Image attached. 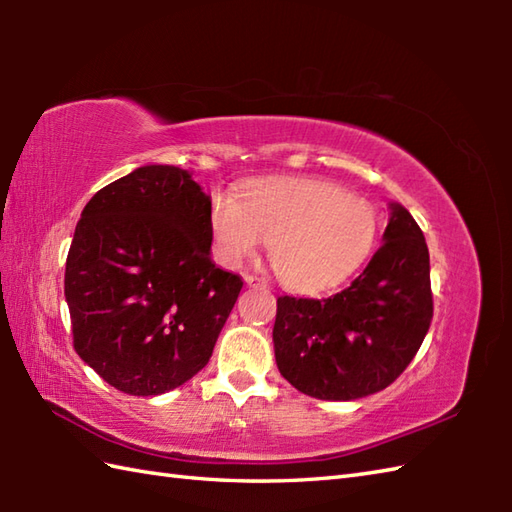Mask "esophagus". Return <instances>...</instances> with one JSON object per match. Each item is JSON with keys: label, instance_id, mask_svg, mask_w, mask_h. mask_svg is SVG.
Returning a JSON list of instances; mask_svg holds the SVG:
<instances>
[{"label": "esophagus", "instance_id": "obj_1", "mask_svg": "<svg viewBox=\"0 0 512 512\" xmlns=\"http://www.w3.org/2000/svg\"><path fill=\"white\" fill-rule=\"evenodd\" d=\"M244 281H246V286H253V288H259V286H266V279H262V277H257V275H246V277H244Z\"/></svg>", "mask_w": 512, "mask_h": 512}]
</instances>
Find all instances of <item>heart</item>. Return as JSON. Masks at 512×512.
<instances>
[{
	"label": "heart",
	"mask_w": 512,
	"mask_h": 512,
	"mask_svg": "<svg viewBox=\"0 0 512 512\" xmlns=\"http://www.w3.org/2000/svg\"><path fill=\"white\" fill-rule=\"evenodd\" d=\"M211 233L224 264L237 266L270 244V266L295 292L341 284L372 250L376 211L361 195L312 178L253 182L242 202L220 191L211 200Z\"/></svg>",
	"instance_id": "1"
}]
</instances>
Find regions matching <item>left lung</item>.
Listing matches in <instances>:
<instances>
[{
    "mask_svg": "<svg viewBox=\"0 0 512 512\" xmlns=\"http://www.w3.org/2000/svg\"><path fill=\"white\" fill-rule=\"evenodd\" d=\"M383 239L345 290L323 299H277V367L301 394L321 400L376 394L420 350L433 317L429 248L400 204H391Z\"/></svg>",
    "mask_w": 512,
    "mask_h": 512,
    "instance_id": "8db88e82",
    "label": "left lung"
}]
</instances>
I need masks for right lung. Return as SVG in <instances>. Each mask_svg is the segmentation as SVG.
<instances>
[{"label": "right lung", "instance_id": "add662e5", "mask_svg": "<svg viewBox=\"0 0 512 512\" xmlns=\"http://www.w3.org/2000/svg\"><path fill=\"white\" fill-rule=\"evenodd\" d=\"M211 200L189 171L147 165L85 204L65 262L74 350L132 396L209 363L244 281L211 262Z\"/></svg>", "mask_w": 512, "mask_h": 512}]
</instances>
